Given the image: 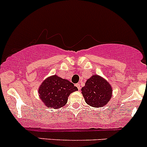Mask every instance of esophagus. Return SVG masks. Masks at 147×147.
Returning a JSON list of instances; mask_svg holds the SVG:
<instances>
[{"mask_svg": "<svg viewBox=\"0 0 147 147\" xmlns=\"http://www.w3.org/2000/svg\"><path fill=\"white\" fill-rule=\"evenodd\" d=\"M75 86L78 87V90H79L81 89V86H80V83H78V84H75Z\"/></svg>", "mask_w": 147, "mask_h": 147, "instance_id": "obj_1", "label": "esophagus"}]
</instances>
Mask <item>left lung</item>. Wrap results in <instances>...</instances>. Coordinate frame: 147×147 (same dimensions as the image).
I'll list each match as a JSON object with an SVG mask.
<instances>
[{"instance_id": "left-lung-1", "label": "left lung", "mask_w": 147, "mask_h": 147, "mask_svg": "<svg viewBox=\"0 0 147 147\" xmlns=\"http://www.w3.org/2000/svg\"><path fill=\"white\" fill-rule=\"evenodd\" d=\"M81 90L86 103L94 107L106 105L112 96V88L109 83L97 75L89 78Z\"/></svg>"}]
</instances>
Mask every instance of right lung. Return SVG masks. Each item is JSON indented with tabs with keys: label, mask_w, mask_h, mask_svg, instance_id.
I'll return each mask as SVG.
<instances>
[{
	"label": "right lung",
	"mask_w": 147,
	"mask_h": 147,
	"mask_svg": "<svg viewBox=\"0 0 147 147\" xmlns=\"http://www.w3.org/2000/svg\"><path fill=\"white\" fill-rule=\"evenodd\" d=\"M78 90L73 83L56 75L47 78L40 86V98L46 107L59 109L66 105L71 93Z\"/></svg>",
	"instance_id": "right-lung-1"
}]
</instances>
